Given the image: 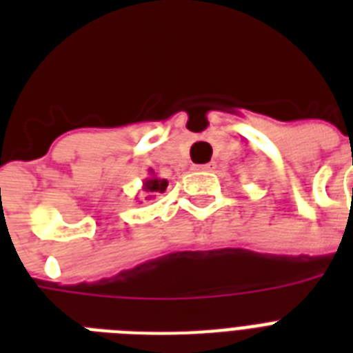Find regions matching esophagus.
<instances>
[{
    "mask_svg": "<svg viewBox=\"0 0 353 353\" xmlns=\"http://www.w3.org/2000/svg\"><path fill=\"white\" fill-rule=\"evenodd\" d=\"M196 170H201V172H210V170H212V166H210V165H199V166H196Z\"/></svg>",
    "mask_w": 353,
    "mask_h": 353,
    "instance_id": "34e87169",
    "label": "esophagus"
}]
</instances>
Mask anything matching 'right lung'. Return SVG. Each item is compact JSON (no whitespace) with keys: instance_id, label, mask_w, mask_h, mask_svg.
Listing matches in <instances>:
<instances>
[{"instance_id":"1","label":"right lung","mask_w":353,"mask_h":353,"mask_svg":"<svg viewBox=\"0 0 353 353\" xmlns=\"http://www.w3.org/2000/svg\"><path fill=\"white\" fill-rule=\"evenodd\" d=\"M148 172H150V177H146V179H144L143 188H141L144 196H146V199L155 198V194H157V192L163 194L166 190V187H168V181L155 176V172L152 170V168H150Z\"/></svg>"}]
</instances>
